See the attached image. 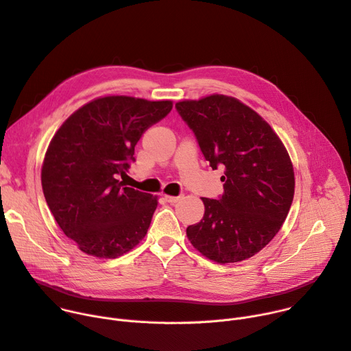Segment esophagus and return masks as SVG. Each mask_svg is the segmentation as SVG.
Segmentation results:
<instances>
[{
  "instance_id": "obj_1",
  "label": "esophagus",
  "mask_w": 351,
  "mask_h": 351,
  "mask_svg": "<svg viewBox=\"0 0 351 351\" xmlns=\"http://www.w3.org/2000/svg\"><path fill=\"white\" fill-rule=\"evenodd\" d=\"M181 198H182V195H178V197H174V195H165V199H166L167 202H170V204L178 202Z\"/></svg>"
}]
</instances>
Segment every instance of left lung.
<instances>
[{"instance_id": "left-lung-1", "label": "left lung", "mask_w": 351, "mask_h": 351, "mask_svg": "<svg viewBox=\"0 0 351 351\" xmlns=\"http://www.w3.org/2000/svg\"><path fill=\"white\" fill-rule=\"evenodd\" d=\"M176 108L210 167H225L222 198H201L204 218L186 228V237L218 264L247 260L273 240L289 212L291 157L274 129L234 97L212 94L178 101Z\"/></svg>"}]
</instances>
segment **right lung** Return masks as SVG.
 I'll use <instances>...</instances> for the list:
<instances>
[{"label": "right lung", "mask_w": 351, "mask_h": 351, "mask_svg": "<svg viewBox=\"0 0 351 351\" xmlns=\"http://www.w3.org/2000/svg\"><path fill=\"white\" fill-rule=\"evenodd\" d=\"M171 108L170 99L99 97L78 108L51 138L42 190L58 225L83 253L117 258L146 236L158 198L118 178L134 161L143 132Z\"/></svg>", "instance_id": "add662e5"}]
</instances>
